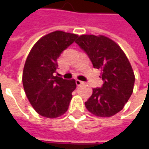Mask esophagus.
<instances>
[{
	"instance_id": "esophagus-1",
	"label": "esophagus",
	"mask_w": 149,
	"mask_h": 149,
	"mask_svg": "<svg viewBox=\"0 0 149 149\" xmlns=\"http://www.w3.org/2000/svg\"><path fill=\"white\" fill-rule=\"evenodd\" d=\"M75 83L77 84V86H80V85H82L84 84L83 81H81V80H79V79H76V81H75Z\"/></svg>"
}]
</instances>
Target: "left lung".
Returning <instances> with one entry per match:
<instances>
[{
    "instance_id": "left-lung-1",
    "label": "left lung",
    "mask_w": 149,
    "mask_h": 149,
    "mask_svg": "<svg viewBox=\"0 0 149 149\" xmlns=\"http://www.w3.org/2000/svg\"><path fill=\"white\" fill-rule=\"evenodd\" d=\"M76 44L89 55L95 68L101 70L104 84L93 89L84 104L98 117H111L121 111L134 91L135 76L131 64L116 42L104 36L82 35Z\"/></svg>"
}]
</instances>
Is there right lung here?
Masks as SVG:
<instances>
[{
    "label": "right lung",
    "instance_id": "add662e5",
    "mask_svg": "<svg viewBox=\"0 0 149 149\" xmlns=\"http://www.w3.org/2000/svg\"><path fill=\"white\" fill-rule=\"evenodd\" d=\"M77 37L61 31L49 33L34 45L27 56L23 87L34 109L43 117L55 118L68 110L76 84L74 79L67 80L55 74L57 59Z\"/></svg>",
    "mask_w": 149,
    "mask_h": 149
}]
</instances>
